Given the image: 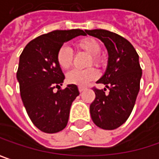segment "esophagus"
<instances>
[{"label":"esophagus","mask_w":159,"mask_h":159,"mask_svg":"<svg viewBox=\"0 0 159 159\" xmlns=\"http://www.w3.org/2000/svg\"><path fill=\"white\" fill-rule=\"evenodd\" d=\"M78 90H79L80 93H83L84 91H85L86 90V87H83V86H79L78 87Z\"/></svg>","instance_id":"esophagus-1"}]
</instances>
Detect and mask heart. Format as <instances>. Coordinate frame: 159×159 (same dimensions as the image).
Here are the masks:
<instances>
[{
  "label": "heart",
  "instance_id": "obj_1",
  "mask_svg": "<svg viewBox=\"0 0 159 159\" xmlns=\"http://www.w3.org/2000/svg\"><path fill=\"white\" fill-rule=\"evenodd\" d=\"M76 47L91 55L89 59L88 65H95L100 66L104 59L100 54L101 51V44L97 39L93 37H84L76 43ZM73 52L69 47L63 45L57 52L56 59L57 63L62 69H68L72 66ZM98 71L94 67H89L86 69H73L66 74V81L71 84H75L78 86H84L91 81L95 80L98 77Z\"/></svg>",
  "mask_w": 159,
  "mask_h": 159
}]
</instances>
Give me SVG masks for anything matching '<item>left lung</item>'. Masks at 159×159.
<instances>
[{"instance_id":"1","label":"left lung","mask_w":159,"mask_h":159,"mask_svg":"<svg viewBox=\"0 0 159 159\" xmlns=\"http://www.w3.org/2000/svg\"><path fill=\"white\" fill-rule=\"evenodd\" d=\"M85 33L100 39L108 52L107 70L97 84H105L109 93L93 87L91 116L98 127L114 130L127 120L134 107L142 74L139 55L129 41L113 32L94 29Z\"/></svg>"}]
</instances>
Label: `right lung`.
Listing matches in <instances>:
<instances>
[{
    "label": "right lung",
    "instance_id": "add662e5",
    "mask_svg": "<svg viewBox=\"0 0 159 159\" xmlns=\"http://www.w3.org/2000/svg\"><path fill=\"white\" fill-rule=\"evenodd\" d=\"M78 35L86 34L72 29L42 34L29 42L19 57L20 96L33 124L43 133L55 134L66 127L72 102L79 95L75 84L60 89L65 75L56 59L63 43Z\"/></svg>",
    "mask_w": 159,
    "mask_h": 159
}]
</instances>
